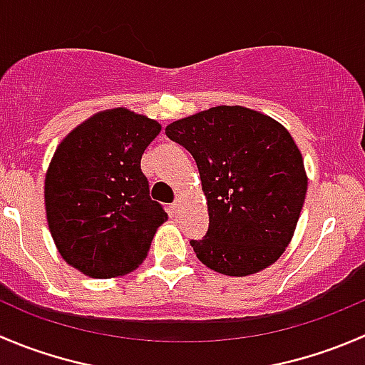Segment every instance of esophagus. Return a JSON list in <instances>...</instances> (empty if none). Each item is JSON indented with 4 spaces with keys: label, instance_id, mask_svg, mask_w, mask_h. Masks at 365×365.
<instances>
[{
    "label": "esophagus",
    "instance_id": "esophagus-1",
    "mask_svg": "<svg viewBox=\"0 0 365 365\" xmlns=\"http://www.w3.org/2000/svg\"><path fill=\"white\" fill-rule=\"evenodd\" d=\"M182 203H183V197L182 196H176L175 203H173V210H175V214H178L180 208H182Z\"/></svg>",
    "mask_w": 365,
    "mask_h": 365
}]
</instances>
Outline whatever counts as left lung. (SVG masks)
I'll return each instance as SVG.
<instances>
[{
    "mask_svg": "<svg viewBox=\"0 0 365 365\" xmlns=\"http://www.w3.org/2000/svg\"><path fill=\"white\" fill-rule=\"evenodd\" d=\"M196 160L208 232L190 240L212 271L247 277L282 257L307 194L303 157L291 133L246 107H212L165 128Z\"/></svg>",
    "mask_w": 365,
    "mask_h": 365,
    "instance_id": "left-lung-1",
    "label": "left lung"
}]
</instances>
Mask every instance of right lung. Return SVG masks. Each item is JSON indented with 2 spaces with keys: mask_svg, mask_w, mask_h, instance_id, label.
<instances>
[{
  "mask_svg": "<svg viewBox=\"0 0 365 365\" xmlns=\"http://www.w3.org/2000/svg\"><path fill=\"white\" fill-rule=\"evenodd\" d=\"M162 126L128 108L94 114L56 148L44 182L46 217L63 260L91 278L139 267L168 221L140 158Z\"/></svg>",
  "mask_w": 365,
  "mask_h": 365,
  "instance_id": "obj_1",
  "label": "right lung"
}]
</instances>
